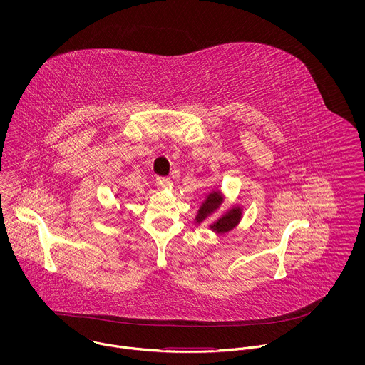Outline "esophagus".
<instances>
[{"label":"esophagus","instance_id":"esophagus-1","mask_svg":"<svg viewBox=\"0 0 365 365\" xmlns=\"http://www.w3.org/2000/svg\"><path fill=\"white\" fill-rule=\"evenodd\" d=\"M168 182H170L168 177H157L156 180H155V184H156V187H158V188L165 187Z\"/></svg>","mask_w":365,"mask_h":365}]
</instances>
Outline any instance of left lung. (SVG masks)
Returning <instances> with one entry per match:
<instances>
[{
	"label": "left lung",
	"instance_id": "obj_1",
	"mask_svg": "<svg viewBox=\"0 0 365 365\" xmlns=\"http://www.w3.org/2000/svg\"><path fill=\"white\" fill-rule=\"evenodd\" d=\"M223 201H225V197H222V194L219 191L209 192L205 201L198 209V213L195 216V223L200 225V223L208 220L210 215L215 213V210L223 204ZM240 219H242V208L233 207V208L229 209L225 215H222L216 222L210 223L209 227L216 233H226V232L232 230L233 227H236V225L240 222Z\"/></svg>",
	"mask_w": 365,
	"mask_h": 365
}]
</instances>
